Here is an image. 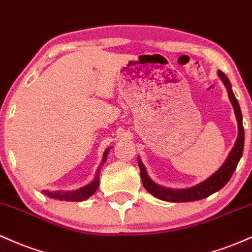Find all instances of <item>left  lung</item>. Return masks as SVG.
Returning <instances> with one entry per match:
<instances>
[{
	"label": "left lung",
	"instance_id": "1",
	"mask_svg": "<svg viewBox=\"0 0 252 252\" xmlns=\"http://www.w3.org/2000/svg\"><path fill=\"white\" fill-rule=\"evenodd\" d=\"M220 78L225 83L226 88L228 90V94H230V100L232 102L234 111H236L237 119H238V126H239V137L237 140L236 146H234L232 152H231L230 157L226 160L224 165L220 168L219 171H217L213 176L210 177L207 181L201 183V185L196 186V187L189 188V189H183V190H172V189L163 188L160 186L156 185L151 179L149 177L148 172H146L145 166L143 165V163L138 159L139 163L140 171H141V179H143L144 187L146 188V190L149 193L158 197L160 200H165V201L170 202H189V201H196V200L205 199V197L210 196L216 191L220 190L222 187H225L226 183L231 180L232 175L236 171L237 165H238L240 158L243 156V152H244V146H245V133H244V127H243V113L242 108H240L239 101L234 97V95L231 92V86L228 83V80L226 78L224 73L219 72Z\"/></svg>",
	"mask_w": 252,
	"mask_h": 252
}]
</instances>
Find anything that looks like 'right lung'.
<instances>
[{"mask_svg":"<svg viewBox=\"0 0 252 252\" xmlns=\"http://www.w3.org/2000/svg\"><path fill=\"white\" fill-rule=\"evenodd\" d=\"M106 157V156H104ZM104 162V159H103ZM98 186H100V182H98V179L96 177V180L92 185L87 186V187L80 189V190H76V191H71V193H49L46 191L47 195L50 196L55 197V199H59V200H66V201H84V200H88L89 197H92L96 191H97Z\"/></svg>","mask_w":252,"mask_h":252,"instance_id":"right-lung-1","label":"right lung"}]
</instances>
